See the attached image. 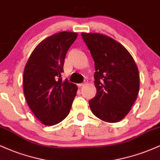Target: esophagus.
Instances as JSON below:
<instances>
[{"instance_id": "obj_1", "label": "esophagus", "mask_w": 160, "mask_h": 160, "mask_svg": "<svg viewBox=\"0 0 160 160\" xmlns=\"http://www.w3.org/2000/svg\"><path fill=\"white\" fill-rule=\"evenodd\" d=\"M87 82H88V80H85L84 82H82V83H79V84H78V86H80V87H81V86H83L84 85H86V84H87Z\"/></svg>"}]
</instances>
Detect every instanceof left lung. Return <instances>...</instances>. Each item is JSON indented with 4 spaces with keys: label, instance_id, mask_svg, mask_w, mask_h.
Here are the masks:
<instances>
[{
    "label": "left lung",
    "instance_id": "1",
    "mask_svg": "<svg viewBox=\"0 0 160 160\" xmlns=\"http://www.w3.org/2000/svg\"><path fill=\"white\" fill-rule=\"evenodd\" d=\"M95 62L97 92L89 102L100 120L117 122L131 110L139 92V73L132 56L113 38L98 33H81Z\"/></svg>",
    "mask_w": 160,
    "mask_h": 160
}]
</instances>
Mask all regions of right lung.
<instances>
[{
  "mask_svg": "<svg viewBox=\"0 0 160 160\" xmlns=\"http://www.w3.org/2000/svg\"><path fill=\"white\" fill-rule=\"evenodd\" d=\"M78 34L62 32L46 38L35 47L24 70V95L42 123L53 126L68 115L78 86L62 80L64 61Z\"/></svg>",
  "mask_w": 160,
  "mask_h": 160,
  "instance_id": "right-lung-1",
  "label": "right lung"
}]
</instances>
